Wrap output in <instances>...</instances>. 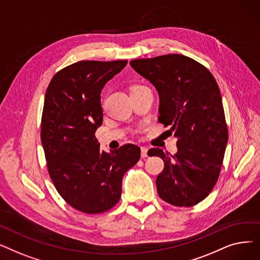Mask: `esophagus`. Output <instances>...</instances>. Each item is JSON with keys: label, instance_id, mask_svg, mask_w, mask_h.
<instances>
[{"label": "esophagus", "instance_id": "obj_1", "mask_svg": "<svg viewBox=\"0 0 260 260\" xmlns=\"http://www.w3.org/2000/svg\"><path fill=\"white\" fill-rule=\"evenodd\" d=\"M141 157L142 158L147 157V148L145 146H141Z\"/></svg>", "mask_w": 260, "mask_h": 260}]
</instances>
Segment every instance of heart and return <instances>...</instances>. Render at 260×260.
Wrapping results in <instances>:
<instances>
[{"instance_id": "heart-1", "label": "heart", "mask_w": 260, "mask_h": 260, "mask_svg": "<svg viewBox=\"0 0 260 260\" xmlns=\"http://www.w3.org/2000/svg\"><path fill=\"white\" fill-rule=\"evenodd\" d=\"M139 88H143L142 86H136V87H134L133 88V90H135V89H139Z\"/></svg>"}]
</instances>
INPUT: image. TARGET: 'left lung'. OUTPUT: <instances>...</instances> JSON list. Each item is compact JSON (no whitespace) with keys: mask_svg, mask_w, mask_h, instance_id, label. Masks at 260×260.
Masks as SVG:
<instances>
[{"mask_svg":"<svg viewBox=\"0 0 260 260\" xmlns=\"http://www.w3.org/2000/svg\"><path fill=\"white\" fill-rule=\"evenodd\" d=\"M159 94V122L171 126L177 153L151 148L148 156L165 161L156 179L161 199L176 207L202 201L219 177L228 127L219 87L208 68L182 54H165L129 62Z\"/></svg>","mask_w":260,"mask_h":260,"instance_id":"8db88e82","label":"left lung"}]
</instances>
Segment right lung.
<instances>
[{
  "label": "right lung",
  "instance_id": "right-lung-1",
  "mask_svg": "<svg viewBox=\"0 0 260 260\" xmlns=\"http://www.w3.org/2000/svg\"><path fill=\"white\" fill-rule=\"evenodd\" d=\"M127 60L80 61L58 72L45 93L41 140L50 178L62 198L87 214L118 203L122 178L140 159V147L100 149L94 133L103 122L101 91Z\"/></svg>",
  "mask_w": 260,
  "mask_h": 260
}]
</instances>
